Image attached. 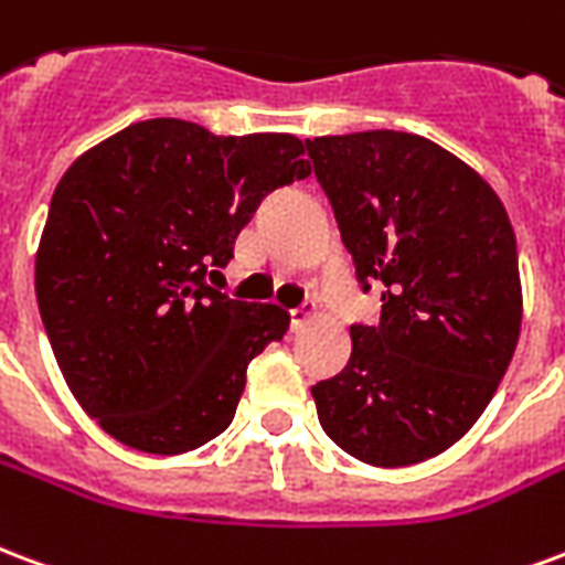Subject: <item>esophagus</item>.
Wrapping results in <instances>:
<instances>
[{"mask_svg":"<svg viewBox=\"0 0 565 565\" xmlns=\"http://www.w3.org/2000/svg\"><path fill=\"white\" fill-rule=\"evenodd\" d=\"M312 316H316V312H312V310H307V307H298V310L288 312V322H291V328L298 331V328H303V324L310 322Z\"/></svg>","mask_w":565,"mask_h":565,"instance_id":"34e87169","label":"esophagus"}]
</instances>
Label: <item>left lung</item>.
<instances>
[{"instance_id":"obj_1","label":"left lung","mask_w":565,"mask_h":565,"mask_svg":"<svg viewBox=\"0 0 565 565\" xmlns=\"http://www.w3.org/2000/svg\"><path fill=\"white\" fill-rule=\"evenodd\" d=\"M361 291L382 286L376 324L312 385L337 446L370 467L443 455L479 422L521 333L512 222L467 162L409 131L307 141Z\"/></svg>"}]
</instances>
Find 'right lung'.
Instances as JSON below:
<instances>
[{
  "label": "right lung",
  "mask_w": 565,
  "mask_h": 565,
  "mask_svg": "<svg viewBox=\"0 0 565 565\" xmlns=\"http://www.w3.org/2000/svg\"><path fill=\"white\" fill-rule=\"evenodd\" d=\"M310 177L295 135H213L143 119L60 180L35 255V298L56 364L122 446L183 455L234 418L246 367L282 340L277 303L232 300L207 274L267 192Z\"/></svg>",
  "instance_id": "obj_1"
}]
</instances>
